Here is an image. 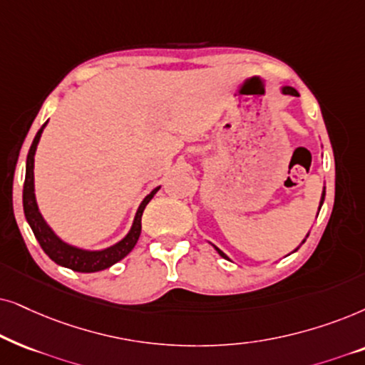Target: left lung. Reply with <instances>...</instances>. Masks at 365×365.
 <instances>
[{"instance_id": "1", "label": "left lung", "mask_w": 365, "mask_h": 365, "mask_svg": "<svg viewBox=\"0 0 365 365\" xmlns=\"http://www.w3.org/2000/svg\"><path fill=\"white\" fill-rule=\"evenodd\" d=\"M282 93H284V95H292V96H299V91L295 90V88H292V86H282ZM324 198H325V188H324V192H322V198H320V207H322V203H324ZM320 207H319V210H320ZM307 237H309V233H307ZM307 237H305V239H307ZM305 239L302 240V244H304V242H305ZM213 247H215V245H213ZM215 250L218 252V254H220V255L223 257V259H227V260H228V257H227L225 254H223V252H222L220 249H217V247H215ZM295 250H297V249H295Z\"/></svg>"}]
</instances>
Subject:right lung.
I'll return each mask as SVG.
<instances>
[{"instance_id":"obj_1","label":"right lung","mask_w":365,"mask_h":365,"mask_svg":"<svg viewBox=\"0 0 365 365\" xmlns=\"http://www.w3.org/2000/svg\"><path fill=\"white\" fill-rule=\"evenodd\" d=\"M46 123L38 130L36 137L33 140L30 147V152H28L26 177H24V187H23L24 217H26L28 223H30L36 240L40 242L41 249L45 250V254L50 257L53 262H56L58 265L66 267V269H71L75 272H85V274L108 269V267L116 264V262L125 259V257L133 250V247L137 245L140 232H142L143 210L145 207L148 205V202L152 200L155 193L160 190V187L153 188V190L143 198V202L140 203L137 210V215H135L133 225L130 228V232L126 233L120 242H116L115 245L106 247L103 250H85V249H80V247L66 244L65 240H61L60 237L51 230V227L48 225L45 218H43V215L40 213V208H38L36 197H35V172H33V170H35V153H36L38 142H40L41 133L43 130H45Z\"/></svg>"}]
</instances>
